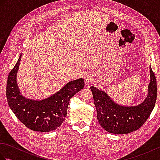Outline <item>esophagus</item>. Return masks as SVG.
Returning a JSON list of instances; mask_svg holds the SVG:
<instances>
[{"mask_svg":"<svg viewBox=\"0 0 160 160\" xmlns=\"http://www.w3.org/2000/svg\"><path fill=\"white\" fill-rule=\"evenodd\" d=\"M87 84H91L93 82V79L92 78H89V77H88L87 78Z\"/></svg>","mask_w":160,"mask_h":160,"instance_id":"esophagus-1","label":"esophagus"}]
</instances>
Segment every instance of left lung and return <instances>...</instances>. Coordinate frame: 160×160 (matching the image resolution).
I'll use <instances>...</instances> for the list:
<instances>
[{
    "label": "left lung",
    "mask_w": 160,
    "mask_h": 160,
    "mask_svg": "<svg viewBox=\"0 0 160 160\" xmlns=\"http://www.w3.org/2000/svg\"><path fill=\"white\" fill-rule=\"evenodd\" d=\"M151 81L147 97L137 106L125 107L115 103L104 91L91 86L97 119L105 131L127 134L140 128L150 116L157 99V81L150 66Z\"/></svg>",
    "instance_id": "left-lung-1"
}]
</instances>
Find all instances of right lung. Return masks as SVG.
<instances>
[{
	"mask_svg": "<svg viewBox=\"0 0 160 160\" xmlns=\"http://www.w3.org/2000/svg\"><path fill=\"white\" fill-rule=\"evenodd\" d=\"M21 55L10 71L7 82L8 104L16 118L33 131L49 132L59 127L65 120L70 99L84 87L82 78L68 82L53 96L40 100L28 99L21 95L16 81Z\"/></svg>",
	"mask_w": 160,
	"mask_h": 160,
	"instance_id": "obj_1",
	"label": "right lung"
}]
</instances>
